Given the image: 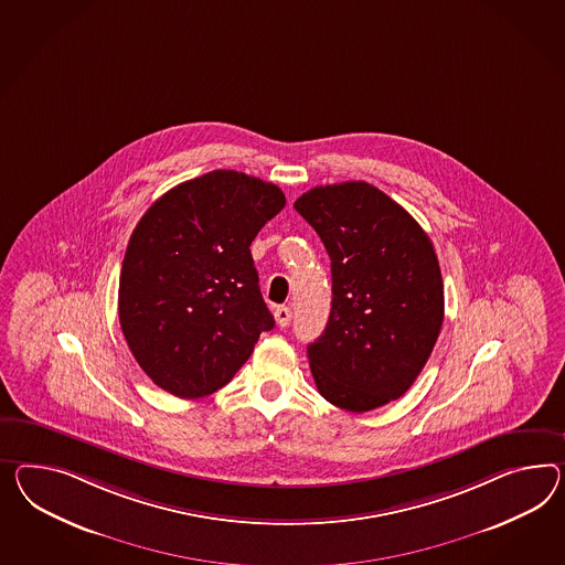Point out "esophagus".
<instances>
[{"label":"esophagus","mask_w":565,"mask_h":565,"mask_svg":"<svg viewBox=\"0 0 565 565\" xmlns=\"http://www.w3.org/2000/svg\"><path fill=\"white\" fill-rule=\"evenodd\" d=\"M275 318L276 323H278L280 328H287V326L290 323V318H292V311H290V307H287V305H280V307H276Z\"/></svg>","instance_id":"obj_1"}]
</instances>
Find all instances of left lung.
Returning <instances> with one entry per match:
<instances>
[{"label":"left lung","instance_id":"obj_1","mask_svg":"<svg viewBox=\"0 0 565 565\" xmlns=\"http://www.w3.org/2000/svg\"><path fill=\"white\" fill-rule=\"evenodd\" d=\"M295 209L332 260V311L307 347L318 391L356 414L390 404L416 381L445 319L433 242L366 182L316 186Z\"/></svg>","mask_w":565,"mask_h":565}]
</instances>
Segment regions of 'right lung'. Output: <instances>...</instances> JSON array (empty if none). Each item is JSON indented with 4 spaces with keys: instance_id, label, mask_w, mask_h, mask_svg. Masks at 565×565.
<instances>
[{
    "instance_id": "1",
    "label": "right lung",
    "mask_w": 565,
    "mask_h": 565,
    "mask_svg": "<svg viewBox=\"0 0 565 565\" xmlns=\"http://www.w3.org/2000/svg\"><path fill=\"white\" fill-rule=\"evenodd\" d=\"M285 203L270 182L215 170L168 190L137 223L118 319L158 387L182 399L215 393L275 328L249 246Z\"/></svg>"
}]
</instances>
